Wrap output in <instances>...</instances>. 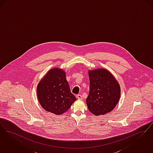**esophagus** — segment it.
I'll use <instances>...</instances> for the list:
<instances>
[{
	"label": "esophagus",
	"mask_w": 153,
	"mask_h": 153,
	"mask_svg": "<svg viewBox=\"0 0 153 153\" xmlns=\"http://www.w3.org/2000/svg\"><path fill=\"white\" fill-rule=\"evenodd\" d=\"M76 98H77V99H78L79 100H82L83 99L82 96L81 95H80V94H78V95H76Z\"/></svg>",
	"instance_id": "34e87169"
}]
</instances>
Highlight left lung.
I'll return each mask as SVG.
<instances>
[{
	"label": "left lung",
	"instance_id": "left-lung-1",
	"mask_svg": "<svg viewBox=\"0 0 153 153\" xmlns=\"http://www.w3.org/2000/svg\"><path fill=\"white\" fill-rule=\"evenodd\" d=\"M88 109L97 116L110 113L120 100V87L118 82L108 70L103 68L88 70Z\"/></svg>",
	"mask_w": 153,
	"mask_h": 153
}]
</instances>
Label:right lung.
Segmentation results:
<instances>
[{
  "label": "right lung",
  "mask_w": 153,
  "mask_h": 153,
  "mask_svg": "<svg viewBox=\"0 0 153 153\" xmlns=\"http://www.w3.org/2000/svg\"><path fill=\"white\" fill-rule=\"evenodd\" d=\"M36 93L40 106L55 115L66 112L76 100L71 93L66 72L58 67L47 71L37 86Z\"/></svg>",
  "instance_id": "add662e5"
}]
</instances>
